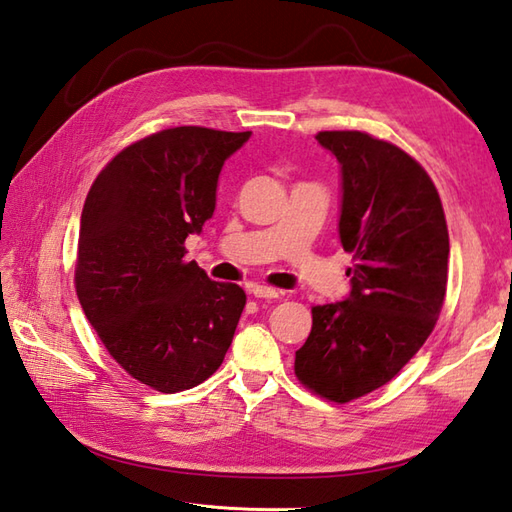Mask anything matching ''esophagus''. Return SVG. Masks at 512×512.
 <instances>
[{
  "label": "esophagus",
  "mask_w": 512,
  "mask_h": 512,
  "mask_svg": "<svg viewBox=\"0 0 512 512\" xmlns=\"http://www.w3.org/2000/svg\"><path fill=\"white\" fill-rule=\"evenodd\" d=\"M249 293H252L254 298H265V300L280 298V291L271 289V287H265V285H252V287H249Z\"/></svg>",
  "instance_id": "obj_1"
}]
</instances>
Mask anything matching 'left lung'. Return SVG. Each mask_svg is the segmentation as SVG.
<instances>
[{
  "label": "left lung",
  "mask_w": 512,
  "mask_h": 512,
  "mask_svg": "<svg viewBox=\"0 0 512 512\" xmlns=\"http://www.w3.org/2000/svg\"><path fill=\"white\" fill-rule=\"evenodd\" d=\"M315 140L339 162V241L355 265L346 300L313 306L295 377L348 403L392 381L434 331L449 234L434 181L399 146L361 131H322Z\"/></svg>",
  "instance_id": "8db88e82"
}]
</instances>
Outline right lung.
<instances>
[{
    "mask_svg": "<svg viewBox=\"0 0 512 512\" xmlns=\"http://www.w3.org/2000/svg\"><path fill=\"white\" fill-rule=\"evenodd\" d=\"M249 135L153 133L113 157L85 199L78 300L109 355L157 392L212 377L245 309V291L210 280L184 243L212 219L221 168Z\"/></svg>",
    "mask_w": 512,
    "mask_h": 512,
    "instance_id": "1",
    "label": "right lung"
}]
</instances>
